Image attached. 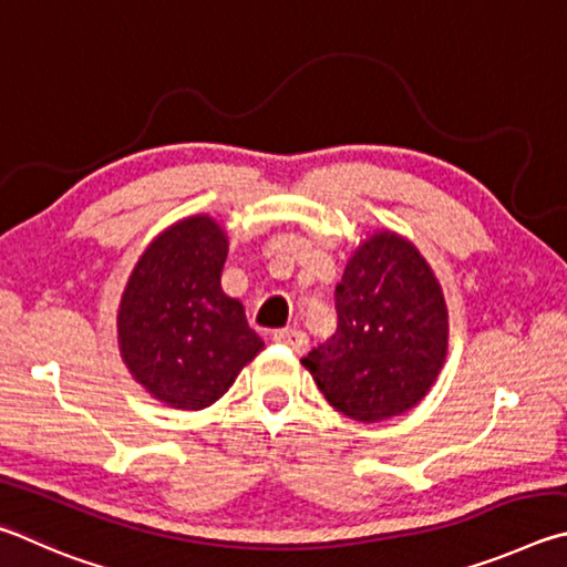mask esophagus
I'll return each instance as SVG.
<instances>
[{
	"label": "esophagus",
	"instance_id": "obj_1",
	"mask_svg": "<svg viewBox=\"0 0 567 567\" xmlns=\"http://www.w3.org/2000/svg\"><path fill=\"white\" fill-rule=\"evenodd\" d=\"M274 341L281 343V346H289L293 353H303L309 349V339H306V333L299 329H281L274 333Z\"/></svg>",
	"mask_w": 567,
	"mask_h": 567
}]
</instances>
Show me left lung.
Masks as SVG:
<instances>
[{
	"mask_svg": "<svg viewBox=\"0 0 567 567\" xmlns=\"http://www.w3.org/2000/svg\"><path fill=\"white\" fill-rule=\"evenodd\" d=\"M339 326L301 361L336 411L359 423L419 405L449 355V306L431 264L409 238H363L336 286Z\"/></svg>",
	"mask_w": 567,
	"mask_h": 567,
	"instance_id": "left-lung-1",
	"label": "left lung"
}]
</instances>
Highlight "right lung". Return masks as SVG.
Returning a JSON list of instances; mask_svg holds the SVG:
<instances>
[{
	"mask_svg": "<svg viewBox=\"0 0 567 567\" xmlns=\"http://www.w3.org/2000/svg\"><path fill=\"white\" fill-rule=\"evenodd\" d=\"M226 256V228L208 214L186 216L146 246L124 286L122 361L168 409H208L264 349L241 301L221 289Z\"/></svg>",
	"mask_w": 567,
	"mask_h": 567,
	"instance_id": "add662e5",
	"label": "right lung"
}]
</instances>
